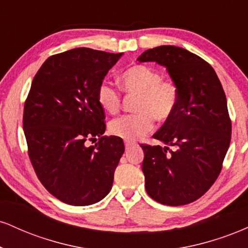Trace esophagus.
<instances>
[{
  "label": "esophagus",
  "instance_id": "34e87169",
  "mask_svg": "<svg viewBox=\"0 0 248 248\" xmlns=\"http://www.w3.org/2000/svg\"><path fill=\"white\" fill-rule=\"evenodd\" d=\"M133 146H135V142H133V141H124V147H126V149H129V148H132Z\"/></svg>",
  "mask_w": 248,
  "mask_h": 248
}]
</instances>
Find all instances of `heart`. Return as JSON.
I'll return each mask as SVG.
<instances>
[{
	"instance_id": "b5f03b06",
	"label": "heart",
	"mask_w": 248,
	"mask_h": 248,
	"mask_svg": "<svg viewBox=\"0 0 248 248\" xmlns=\"http://www.w3.org/2000/svg\"><path fill=\"white\" fill-rule=\"evenodd\" d=\"M120 86L128 94H138L136 114L122 115L110 121L113 135L134 141L154 129L155 119L166 121L175 113L178 105V87L171 80L162 79L157 70L146 65H133L121 73ZM96 99L105 112L114 114L120 109L121 94L109 82H101L96 91Z\"/></svg>"
}]
</instances>
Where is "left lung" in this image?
Here are the masks:
<instances>
[{
    "label": "left lung",
    "instance_id": "left-lung-1",
    "mask_svg": "<svg viewBox=\"0 0 248 248\" xmlns=\"http://www.w3.org/2000/svg\"><path fill=\"white\" fill-rule=\"evenodd\" d=\"M138 61L166 67L179 92L175 113L153 135L166 147L141 144L147 193L164 205L192 203L216 182L231 141L223 86L209 62L182 47H154Z\"/></svg>",
    "mask_w": 248,
    "mask_h": 248
}]
</instances>
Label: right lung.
I'll list each match as a JSON object with an SVG mask.
<instances>
[{"label": "right lung", "mask_w": 248, "mask_h": 248, "mask_svg": "<svg viewBox=\"0 0 248 248\" xmlns=\"http://www.w3.org/2000/svg\"><path fill=\"white\" fill-rule=\"evenodd\" d=\"M122 53L78 47L49 57L24 105L28 153L41 183L70 205L98 203L112 189L124 146L106 130L96 91ZM99 141L88 147L87 140Z\"/></svg>", "instance_id": "add662e5"}]
</instances>
